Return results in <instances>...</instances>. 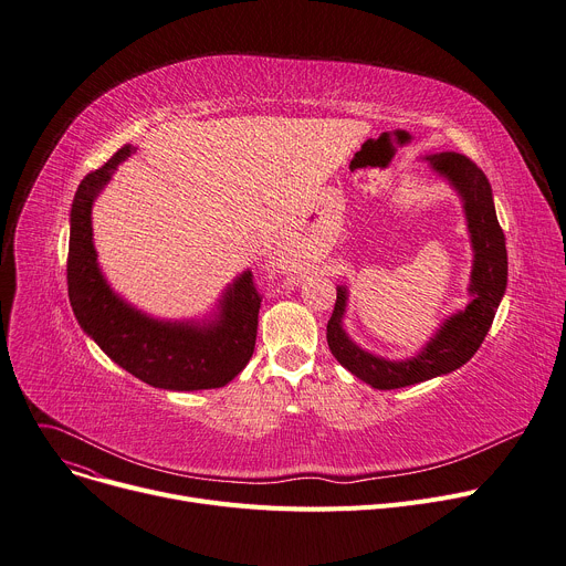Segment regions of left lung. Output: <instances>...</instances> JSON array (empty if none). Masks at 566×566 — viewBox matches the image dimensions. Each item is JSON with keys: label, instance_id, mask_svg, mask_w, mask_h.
I'll return each instance as SVG.
<instances>
[{"label": "left lung", "instance_id": "obj_1", "mask_svg": "<svg viewBox=\"0 0 566 566\" xmlns=\"http://www.w3.org/2000/svg\"><path fill=\"white\" fill-rule=\"evenodd\" d=\"M432 172L443 177L462 200L473 250L469 305L450 314L430 342L407 359H387L357 346L344 327L348 289L336 286V303L327 321V346L336 361L373 389L419 385L464 366L484 342L507 289L505 234L496 218L492 186L484 172L464 155L441 153L426 157Z\"/></svg>", "mask_w": 566, "mask_h": 566}]
</instances>
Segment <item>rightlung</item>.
Masks as SVG:
<instances>
[{
	"label": "right lung",
	"instance_id": "add662e5",
	"mask_svg": "<svg viewBox=\"0 0 566 566\" xmlns=\"http://www.w3.org/2000/svg\"><path fill=\"white\" fill-rule=\"evenodd\" d=\"M136 153L125 145L86 175L70 209L67 295L74 318L120 368L149 387L168 391L218 389L232 382L254 353L261 297L243 271L222 291L202 321H161L111 289L93 243V202L118 166Z\"/></svg>",
	"mask_w": 566,
	"mask_h": 566
}]
</instances>
